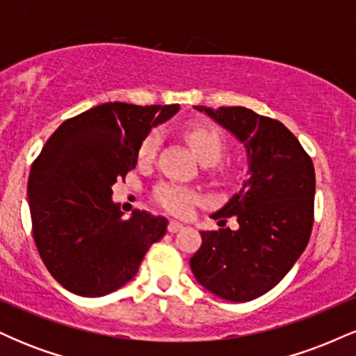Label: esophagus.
I'll return each mask as SVG.
<instances>
[{
  "instance_id": "esophagus-1",
  "label": "esophagus",
  "mask_w": 356,
  "mask_h": 356,
  "mask_svg": "<svg viewBox=\"0 0 356 356\" xmlns=\"http://www.w3.org/2000/svg\"><path fill=\"white\" fill-rule=\"evenodd\" d=\"M182 224L179 222V220H169V226H167V229H169V232H179L182 229Z\"/></svg>"
}]
</instances>
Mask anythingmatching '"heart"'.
<instances>
[{"instance_id":"heart-1","label":"heart","mask_w":356,"mask_h":356,"mask_svg":"<svg viewBox=\"0 0 356 356\" xmlns=\"http://www.w3.org/2000/svg\"><path fill=\"white\" fill-rule=\"evenodd\" d=\"M186 138L194 150L195 157L204 165H214L226 152V138L219 129L211 125H192L186 130ZM159 134H149L142 142L138 157L140 161H150L157 152ZM154 199L162 209L177 216H186L191 207L199 201L197 192L177 184H161L154 192Z\"/></svg>"}]
</instances>
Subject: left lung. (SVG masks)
Returning a JSON list of instances; mask_svg holds the SVG:
<instances>
[{
  "mask_svg": "<svg viewBox=\"0 0 356 356\" xmlns=\"http://www.w3.org/2000/svg\"><path fill=\"white\" fill-rule=\"evenodd\" d=\"M243 142L248 181L212 214L226 226L201 231L202 244L191 257L197 283L222 300L243 303L275 288L303 254L313 227L314 167L300 140L275 118L246 107H194ZM219 220V222H220Z\"/></svg>",
  "mask_w": 356,
  "mask_h": 356,
  "instance_id": "obj_1",
  "label": "left lung"
}]
</instances>
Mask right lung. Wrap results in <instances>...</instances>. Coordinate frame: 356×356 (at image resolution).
<instances>
[{"label": "right lung", "instance_id": "obj_1", "mask_svg": "<svg viewBox=\"0 0 356 356\" xmlns=\"http://www.w3.org/2000/svg\"><path fill=\"white\" fill-rule=\"evenodd\" d=\"M179 105L108 102L68 118L53 132L28 179L33 239L50 275L79 296H104L137 275L162 239L167 219L134 211L122 219L112 186L136 169L150 130Z\"/></svg>", "mask_w": 356, "mask_h": 356}]
</instances>
